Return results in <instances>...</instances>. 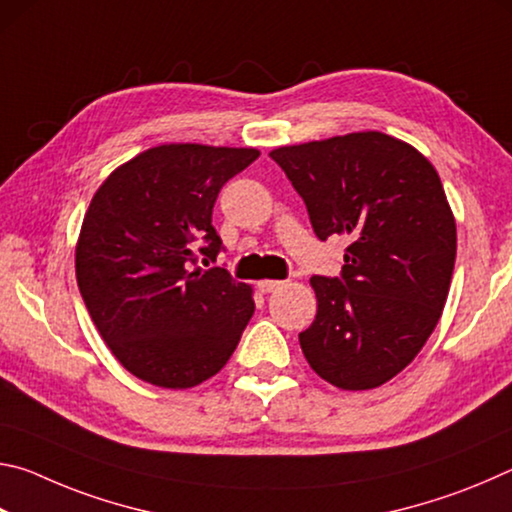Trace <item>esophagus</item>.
Listing matches in <instances>:
<instances>
[{"mask_svg": "<svg viewBox=\"0 0 512 512\" xmlns=\"http://www.w3.org/2000/svg\"><path fill=\"white\" fill-rule=\"evenodd\" d=\"M257 289L262 293H273L277 289H282V282L280 280H259Z\"/></svg>", "mask_w": 512, "mask_h": 512, "instance_id": "esophagus-1", "label": "esophagus"}]
</instances>
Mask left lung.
<instances>
[{
    "instance_id": "left-lung-1",
    "label": "left lung",
    "mask_w": 512,
    "mask_h": 512,
    "mask_svg": "<svg viewBox=\"0 0 512 512\" xmlns=\"http://www.w3.org/2000/svg\"><path fill=\"white\" fill-rule=\"evenodd\" d=\"M318 239L350 237L341 277H311L318 311L300 332L311 370L341 391L402 372L443 314L456 221L438 171L379 131L273 149Z\"/></svg>"
}]
</instances>
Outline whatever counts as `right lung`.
<instances>
[{
	"instance_id": "1",
	"label": "right lung",
	"mask_w": 512,
	"mask_h": 512,
	"mask_svg": "<svg viewBox=\"0 0 512 512\" xmlns=\"http://www.w3.org/2000/svg\"><path fill=\"white\" fill-rule=\"evenodd\" d=\"M257 149L160 144L117 167L92 196L76 241V282L117 361L160 388H192L235 352L253 289L216 259L212 207ZM203 245V249H198Z\"/></svg>"
}]
</instances>
